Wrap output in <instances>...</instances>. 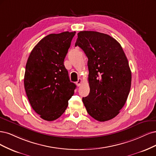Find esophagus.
<instances>
[{
    "mask_svg": "<svg viewBox=\"0 0 156 156\" xmlns=\"http://www.w3.org/2000/svg\"><path fill=\"white\" fill-rule=\"evenodd\" d=\"M82 80L81 78H79L76 83L77 85V86H80V85L82 84Z\"/></svg>",
    "mask_w": 156,
    "mask_h": 156,
    "instance_id": "esophagus-1",
    "label": "esophagus"
}]
</instances>
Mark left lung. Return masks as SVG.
Returning a JSON list of instances; mask_svg holds the SVG:
<instances>
[{
	"label": "left lung",
	"instance_id": "obj_1",
	"mask_svg": "<svg viewBox=\"0 0 156 156\" xmlns=\"http://www.w3.org/2000/svg\"><path fill=\"white\" fill-rule=\"evenodd\" d=\"M75 46L88 58L90 92L82 98L87 113L100 122L113 119L126 102L131 87L132 73L121 45L108 34L81 31Z\"/></svg>",
	"mask_w": 156,
	"mask_h": 156
}]
</instances>
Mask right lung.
<instances>
[{"label": "right lung", "instance_id": "obj_1", "mask_svg": "<svg viewBox=\"0 0 156 156\" xmlns=\"http://www.w3.org/2000/svg\"><path fill=\"white\" fill-rule=\"evenodd\" d=\"M76 32L51 34L34 47L27 60L24 85L32 108L47 121L58 119L76 86L63 64Z\"/></svg>", "mask_w": 156, "mask_h": 156}]
</instances>
